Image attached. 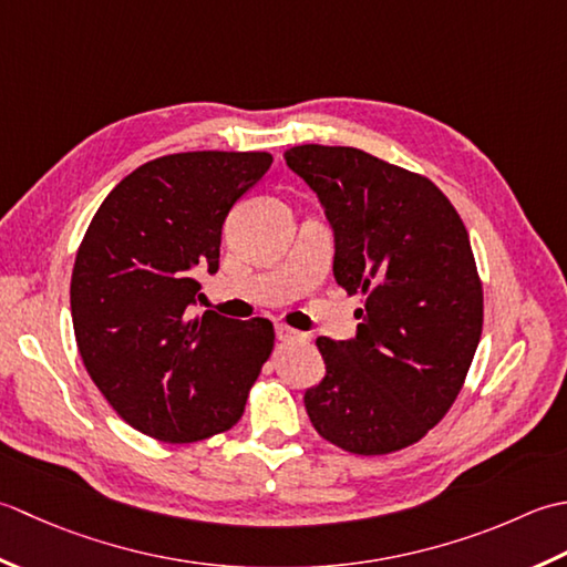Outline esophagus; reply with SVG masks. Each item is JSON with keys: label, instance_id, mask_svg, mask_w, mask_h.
<instances>
[{"label": "esophagus", "instance_id": "esophagus-1", "mask_svg": "<svg viewBox=\"0 0 567 567\" xmlns=\"http://www.w3.org/2000/svg\"><path fill=\"white\" fill-rule=\"evenodd\" d=\"M276 338H279L281 342H300V340H306V334L293 330V328H288L281 322V326H276Z\"/></svg>", "mask_w": 567, "mask_h": 567}]
</instances>
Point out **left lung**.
<instances>
[{"label": "left lung", "instance_id": "obj_1", "mask_svg": "<svg viewBox=\"0 0 567 567\" xmlns=\"http://www.w3.org/2000/svg\"><path fill=\"white\" fill-rule=\"evenodd\" d=\"M284 156L326 207L334 281L364 296L352 340H316L326 377L303 396L310 423L348 453H396L450 411L477 352L484 298L467 229L433 181L362 148Z\"/></svg>", "mask_w": 567, "mask_h": 567}]
</instances>
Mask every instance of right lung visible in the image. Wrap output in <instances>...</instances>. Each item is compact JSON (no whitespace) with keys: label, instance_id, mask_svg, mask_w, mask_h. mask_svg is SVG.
Instances as JSON below:
<instances>
[{"label":"right lung","instance_id":"right-lung-1","mask_svg":"<svg viewBox=\"0 0 567 567\" xmlns=\"http://www.w3.org/2000/svg\"><path fill=\"white\" fill-rule=\"evenodd\" d=\"M267 152H188L122 178L80 241L71 313L90 379L132 429L198 443L241 419L274 350L267 318L193 316L219 267L225 217L271 166Z\"/></svg>","mask_w":567,"mask_h":567}]
</instances>
